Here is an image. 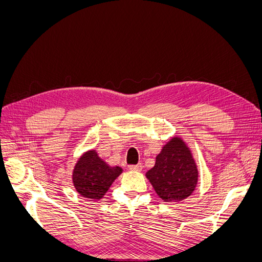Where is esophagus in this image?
Listing matches in <instances>:
<instances>
[{"label": "esophagus", "instance_id": "34e87169", "mask_svg": "<svg viewBox=\"0 0 262 262\" xmlns=\"http://www.w3.org/2000/svg\"><path fill=\"white\" fill-rule=\"evenodd\" d=\"M142 167H143V165H142L141 163H139L137 165H129V169L130 170H134V171L142 170Z\"/></svg>", "mask_w": 262, "mask_h": 262}]
</instances>
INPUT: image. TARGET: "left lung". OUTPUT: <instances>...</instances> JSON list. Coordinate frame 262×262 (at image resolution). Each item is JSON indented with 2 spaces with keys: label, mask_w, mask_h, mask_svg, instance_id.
Returning <instances> with one entry per match:
<instances>
[{
  "label": "left lung",
  "mask_w": 262,
  "mask_h": 262,
  "mask_svg": "<svg viewBox=\"0 0 262 262\" xmlns=\"http://www.w3.org/2000/svg\"><path fill=\"white\" fill-rule=\"evenodd\" d=\"M198 173L189 147L182 139L175 137L156 156L154 167L146 172V178L165 202H179L193 192Z\"/></svg>",
  "instance_id": "8db88e82"
}]
</instances>
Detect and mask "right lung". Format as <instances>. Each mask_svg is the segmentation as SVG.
Wrapping results in <instances>:
<instances>
[{"instance_id": "add662e5", "label": "right lung", "mask_w": 262, "mask_h": 262, "mask_svg": "<svg viewBox=\"0 0 262 262\" xmlns=\"http://www.w3.org/2000/svg\"><path fill=\"white\" fill-rule=\"evenodd\" d=\"M121 172V167L109 166L97 155L96 150L92 149L77 161L72 179L76 191L81 195L99 200Z\"/></svg>"}]
</instances>
